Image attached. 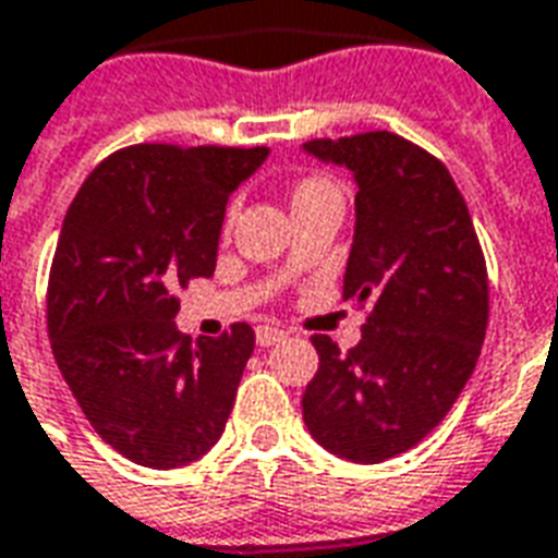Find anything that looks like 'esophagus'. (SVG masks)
I'll list each match as a JSON object with an SVG mask.
<instances>
[{
  "instance_id": "1",
  "label": "esophagus",
  "mask_w": 558,
  "mask_h": 558,
  "mask_svg": "<svg viewBox=\"0 0 558 558\" xmlns=\"http://www.w3.org/2000/svg\"><path fill=\"white\" fill-rule=\"evenodd\" d=\"M286 330L282 327H270V324H264V327H258V333H255V339H258L260 349H270V345H279L282 339H286Z\"/></svg>"
}]
</instances>
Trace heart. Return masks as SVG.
<instances>
[{"instance_id":"heart-1","label":"heart","mask_w":558,"mask_h":558,"mask_svg":"<svg viewBox=\"0 0 558 558\" xmlns=\"http://www.w3.org/2000/svg\"><path fill=\"white\" fill-rule=\"evenodd\" d=\"M322 192H336V185L330 180H324V177H306L303 183L294 189V201L298 197H310V195H322ZM234 219V209L228 213V222Z\"/></svg>"}]
</instances>
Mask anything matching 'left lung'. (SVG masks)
<instances>
[{"label": "left lung", "mask_w": 558, "mask_h": 558, "mask_svg": "<svg viewBox=\"0 0 558 558\" xmlns=\"http://www.w3.org/2000/svg\"><path fill=\"white\" fill-rule=\"evenodd\" d=\"M303 149L354 173V243L342 298L369 303L361 342L312 336L303 393L312 438L385 462L433 433L475 373L489 318L484 252L448 168L393 132L318 137Z\"/></svg>", "instance_id": "obj_1"}]
</instances>
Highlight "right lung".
I'll return each instance as SVG.
<instances>
[{
  "instance_id": "1",
  "label": "right lung",
  "mask_w": 558,
  "mask_h": 558,
  "mask_svg": "<svg viewBox=\"0 0 558 558\" xmlns=\"http://www.w3.org/2000/svg\"><path fill=\"white\" fill-rule=\"evenodd\" d=\"M267 146H125L86 177L59 231L47 333L65 385L110 448L146 469L204 457L234 409L255 330H177L180 300L213 276L225 204Z\"/></svg>"
}]
</instances>
